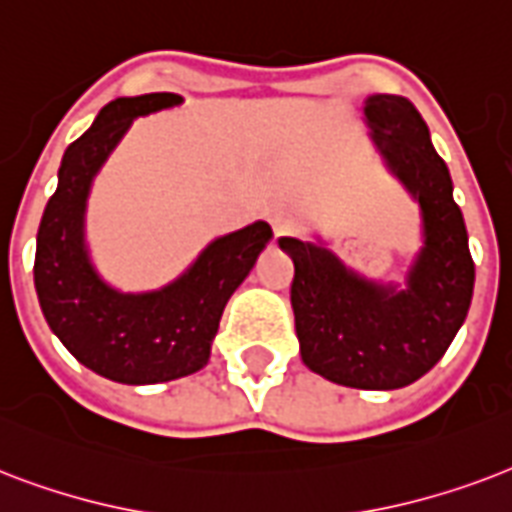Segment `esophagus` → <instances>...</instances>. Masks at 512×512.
<instances>
[{
	"instance_id": "1",
	"label": "esophagus",
	"mask_w": 512,
	"mask_h": 512,
	"mask_svg": "<svg viewBox=\"0 0 512 512\" xmlns=\"http://www.w3.org/2000/svg\"><path fill=\"white\" fill-rule=\"evenodd\" d=\"M269 224H272V229H275V235H288L293 227H296V213L291 211V208H272L269 211Z\"/></svg>"
}]
</instances>
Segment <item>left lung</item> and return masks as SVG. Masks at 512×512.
<instances>
[{"mask_svg": "<svg viewBox=\"0 0 512 512\" xmlns=\"http://www.w3.org/2000/svg\"><path fill=\"white\" fill-rule=\"evenodd\" d=\"M366 117L425 216V248L408 288L395 293L363 283L328 251L293 237H283L280 248L293 259L291 307L304 366L344 387L398 390L449 350L470 310L475 264L449 168L430 144L417 106L403 95H371Z\"/></svg>", "mask_w": 512, "mask_h": 512, "instance_id": "8db88e82", "label": "left lung"}]
</instances>
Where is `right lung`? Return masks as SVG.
<instances>
[{"label": "right lung", "instance_id": "right-lung-1", "mask_svg": "<svg viewBox=\"0 0 512 512\" xmlns=\"http://www.w3.org/2000/svg\"><path fill=\"white\" fill-rule=\"evenodd\" d=\"M178 101L176 93H149L106 104L63 154L37 232L34 285L47 326L82 366L112 382L157 384L200 371L229 296L272 237L264 221L219 237L181 280L141 296L112 291L95 275L82 243L90 181L133 117Z\"/></svg>", "mask_w": 512, "mask_h": 512}]
</instances>
